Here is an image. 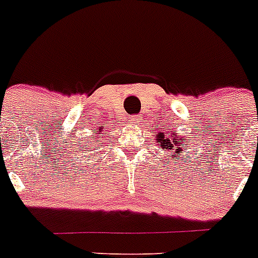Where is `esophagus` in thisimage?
<instances>
[{
	"label": "esophagus",
	"mask_w": 258,
	"mask_h": 258,
	"mask_svg": "<svg viewBox=\"0 0 258 258\" xmlns=\"http://www.w3.org/2000/svg\"><path fill=\"white\" fill-rule=\"evenodd\" d=\"M128 120H130V123H136V122H139V118H138V115H130Z\"/></svg>",
	"instance_id": "1"
}]
</instances>
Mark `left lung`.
<instances>
[{
	"label": "left lung",
	"mask_w": 258,
	"mask_h": 258,
	"mask_svg": "<svg viewBox=\"0 0 258 258\" xmlns=\"http://www.w3.org/2000/svg\"><path fill=\"white\" fill-rule=\"evenodd\" d=\"M167 133L169 134V136L167 135ZM156 140L162 149H166V151L172 152L174 154L179 153L180 156H182V158H184L185 157V160H188V158H189V154H192L191 152L192 148H189L191 145L188 144L187 142L188 139L180 138V136L174 134L172 131H167L165 132V134H163V132H160V134L156 136ZM170 156L174 157L172 154H170ZM192 157H194V154H192ZM176 158H178V156H176ZM161 160H162V158H161Z\"/></svg>",
	"instance_id": "1"
}]
</instances>
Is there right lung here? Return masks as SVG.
Here are the masks:
<instances>
[{"mask_svg": "<svg viewBox=\"0 0 258 258\" xmlns=\"http://www.w3.org/2000/svg\"><path fill=\"white\" fill-rule=\"evenodd\" d=\"M93 131V135L92 138L89 136V139H84L82 143H79V147H78V151L80 149V156L82 158H88V157H96L101 156L104 149L106 148L107 144V138H105L104 132H102L101 127H96Z\"/></svg>", "mask_w": 258, "mask_h": 258, "instance_id": "1", "label": "right lung"}]
</instances>
